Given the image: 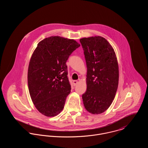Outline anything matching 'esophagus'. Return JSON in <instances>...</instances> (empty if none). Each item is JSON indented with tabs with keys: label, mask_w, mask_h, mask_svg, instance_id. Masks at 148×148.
<instances>
[{
	"label": "esophagus",
	"mask_w": 148,
	"mask_h": 148,
	"mask_svg": "<svg viewBox=\"0 0 148 148\" xmlns=\"http://www.w3.org/2000/svg\"><path fill=\"white\" fill-rule=\"evenodd\" d=\"M73 84L74 86H75V85H76L78 84V82H77V80H74V81L73 82Z\"/></svg>",
	"instance_id": "34e87169"
}]
</instances>
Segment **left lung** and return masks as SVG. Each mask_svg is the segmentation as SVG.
<instances>
[{
	"label": "left lung",
	"instance_id": "left-lung-1",
	"mask_svg": "<svg viewBox=\"0 0 148 148\" xmlns=\"http://www.w3.org/2000/svg\"><path fill=\"white\" fill-rule=\"evenodd\" d=\"M86 60V90L82 96L85 108L99 114L106 110L114 99L119 85V65L112 46L98 36L80 39Z\"/></svg>",
	"mask_w": 148,
	"mask_h": 148
}]
</instances>
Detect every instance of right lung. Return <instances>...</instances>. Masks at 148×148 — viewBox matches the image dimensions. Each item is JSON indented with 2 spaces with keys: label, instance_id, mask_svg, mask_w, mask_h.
Wrapping results in <instances>:
<instances>
[{
  "label": "right lung",
  "instance_id": "1",
  "mask_svg": "<svg viewBox=\"0 0 148 148\" xmlns=\"http://www.w3.org/2000/svg\"><path fill=\"white\" fill-rule=\"evenodd\" d=\"M80 44L73 39L51 36L38 44L28 69V85L36 108L47 117L63 109L71 92L66 62Z\"/></svg>",
  "mask_w": 148,
  "mask_h": 148
}]
</instances>
